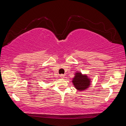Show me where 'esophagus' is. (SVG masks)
Masks as SVG:
<instances>
[{"instance_id":"1","label":"esophagus","mask_w":126,"mask_h":126,"mask_svg":"<svg viewBox=\"0 0 126 126\" xmlns=\"http://www.w3.org/2000/svg\"><path fill=\"white\" fill-rule=\"evenodd\" d=\"M60 77H61V78H64L65 76L64 75V74H61V75L60 76Z\"/></svg>"}]
</instances>
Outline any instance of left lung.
I'll use <instances>...</instances> for the list:
<instances>
[{
	"mask_svg": "<svg viewBox=\"0 0 126 126\" xmlns=\"http://www.w3.org/2000/svg\"><path fill=\"white\" fill-rule=\"evenodd\" d=\"M91 79L86 74H82L80 72H77L73 78L72 83L75 88L79 91H84L90 86Z\"/></svg>",
	"mask_w": 126,
	"mask_h": 126,
	"instance_id": "1",
	"label": "left lung"
}]
</instances>
